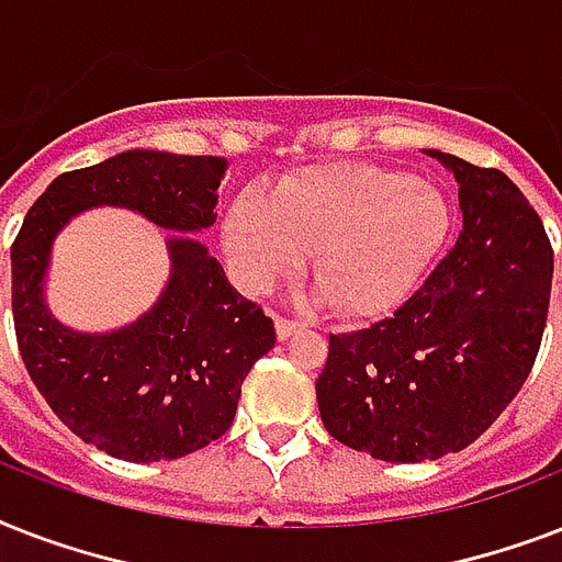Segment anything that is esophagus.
<instances>
[{
    "label": "esophagus",
    "mask_w": 562,
    "mask_h": 562,
    "mask_svg": "<svg viewBox=\"0 0 562 562\" xmlns=\"http://www.w3.org/2000/svg\"><path fill=\"white\" fill-rule=\"evenodd\" d=\"M300 326H303L300 321H291V317L277 315V338H280V341H289L291 335L297 333Z\"/></svg>",
    "instance_id": "34e87169"
}]
</instances>
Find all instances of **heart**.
Here are the masks:
<instances>
[{
	"mask_svg": "<svg viewBox=\"0 0 562 562\" xmlns=\"http://www.w3.org/2000/svg\"><path fill=\"white\" fill-rule=\"evenodd\" d=\"M446 194L379 166H326L282 180L227 215V250L247 289L265 291L312 259L344 315H382L408 297L449 236Z\"/></svg>",
	"mask_w": 562,
	"mask_h": 562,
	"instance_id": "heart-1",
	"label": "heart"
}]
</instances>
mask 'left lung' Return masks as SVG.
<instances>
[{
  "instance_id": "left-lung-1",
  "label": "left lung",
  "mask_w": 562,
  "mask_h": 562,
  "mask_svg": "<svg viewBox=\"0 0 562 562\" xmlns=\"http://www.w3.org/2000/svg\"><path fill=\"white\" fill-rule=\"evenodd\" d=\"M458 180L463 227L391 317L329 335L317 375L326 431L379 461L461 452L514 402L549 317L554 250L514 180L428 151Z\"/></svg>"
}]
</instances>
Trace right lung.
Listing matches in <instances>:
<instances>
[{"instance_id": "obj_1", "label": "right lung", "mask_w": 562, "mask_h": 562, "mask_svg": "<svg viewBox=\"0 0 562 562\" xmlns=\"http://www.w3.org/2000/svg\"><path fill=\"white\" fill-rule=\"evenodd\" d=\"M224 157L125 151L52 180L11 245V308L31 382L69 431L122 461H175L218 440L241 382L277 344L273 321L192 236H171V280L157 306L116 333H72L43 303L52 241L72 215L110 203L157 227L215 224Z\"/></svg>"}]
</instances>
